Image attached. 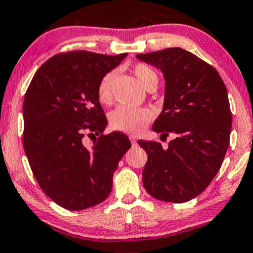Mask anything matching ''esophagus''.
<instances>
[{
  "label": "esophagus",
  "instance_id": "esophagus-1",
  "mask_svg": "<svg viewBox=\"0 0 253 253\" xmlns=\"http://www.w3.org/2000/svg\"><path fill=\"white\" fill-rule=\"evenodd\" d=\"M130 141H131V143H132V145H133V146L137 145V141H136L135 137H130Z\"/></svg>",
  "mask_w": 253,
  "mask_h": 253
}]
</instances>
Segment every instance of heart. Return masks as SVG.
Listing matches in <instances>:
<instances>
[{
    "instance_id": "1",
    "label": "heart",
    "mask_w": 253,
    "mask_h": 253,
    "mask_svg": "<svg viewBox=\"0 0 253 253\" xmlns=\"http://www.w3.org/2000/svg\"><path fill=\"white\" fill-rule=\"evenodd\" d=\"M137 80L144 88H149L152 84L157 85L158 76L156 71L149 65L138 63L133 67ZM115 79V71L105 74L98 84L97 95L102 103H109L111 99V84ZM152 117V114L148 109H135L127 107H118L111 112L110 124L112 129L118 131L136 135L144 130L146 124Z\"/></svg>"
}]
</instances>
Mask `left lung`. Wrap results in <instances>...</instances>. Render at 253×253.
<instances>
[{
  "mask_svg": "<svg viewBox=\"0 0 253 253\" xmlns=\"http://www.w3.org/2000/svg\"><path fill=\"white\" fill-rule=\"evenodd\" d=\"M163 73V110L152 130L176 133L169 146L139 141L148 154L143 185L152 197L184 203L214 178L230 142L232 115L222 77L212 65L182 48L136 55Z\"/></svg>",
  "mask_w": 253,
  "mask_h": 253,
  "instance_id": "left-lung-1",
  "label": "left lung"
}]
</instances>
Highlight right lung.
Segmentation results:
<instances>
[{
    "label": "right lung",
    "instance_id": "right-lung-1",
    "mask_svg": "<svg viewBox=\"0 0 253 253\" xmlns=\"http://www.w3.org/2000/svg\"><path fill=\"white\" fill-rule=\"evenodd\" d=\"M126 54L85 50L58 54L31 80L23 102V146L34 176L49 198L71 211L108 198L118 162L131 143L122 132L103 135L107 126L97 89L105 74ZM100 137L91 148L84 136Z\"/></svg>",
    "mask_w": 253,
    "mask_h": 253
}]
</instances>
